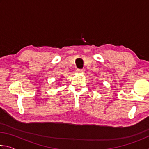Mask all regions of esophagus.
<instances>
[{"label": "esophagus", "instance_id": "obj_1", "mask_svg": "<svg viewBox=\"0 0 149 149\" xmlns=\"http://www.w3.org/2000/svg\"><path fill=\"white\" fill-rule=\"evenodd\" d=\"M76 72L77 73H79V74H82V73H84V70H79V69H77Z\"/></svg>", "mask_w": 149, "mask_h": 149}]
</instances>
